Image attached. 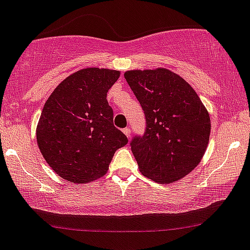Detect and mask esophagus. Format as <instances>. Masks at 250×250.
<instances>
[{"mask_svg":"<svg viewBox=\"0 0 250 250\" xmlns=\"http://www.w3.org/2000/svg\"><path fill=\"white\" fill-rule=\"evenodd\" d=\"M123 133H125V135L127 136V138H130V129H129V128H125V129H123Z\"/></svg>","mask_w":250,"mask_h":250,"instance_id":"34e87169","label":"esophagus"}]
</instances>
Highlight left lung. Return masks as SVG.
I'll return each instance as SVG.
<instances>
[{"label":"left lung","mask_w":250,"mask_h":250,"mask_svg":"<svg viewBox=\"0 0 250 250\" xmlns=\"http://www.w3.org/2000/svg\"><path fill=\"white\" fill-rule=\"evenodd\" d=\"M125 78L146 120L143 135L130 141L139 169L156 182L181 180L208 145V112L187 81L170 70H129Z\"/></svg>","instance_id":"8db88e82"}]
</instances>
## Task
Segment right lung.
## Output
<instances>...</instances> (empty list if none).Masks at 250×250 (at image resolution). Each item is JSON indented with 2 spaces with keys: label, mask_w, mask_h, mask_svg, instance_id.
<instances>
[{
  "label": "right lung",
  "mask_w": 250,
  "mask_h": 250,
  "mask_svg": "<svg viewBox=\"0 0 250 250\" xmlns=\"http://www.w3.org/2000/svg\"><path fill=\"white\" fill-rule=\"evenodd\" d=\"M120 72L81 69L62 81L46 103L37 127L42 154L55 172L74 183L102 177L128 139L114 125L107 91Z\"/></svg>",
  "instance_id": "1"
}]
</instances>
